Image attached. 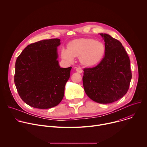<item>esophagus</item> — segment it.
I'll return each instance as SVG.
<instances>
[{
  "mask_svg": "<svg viewBox=\"0 0 147 147\" xmlns=\"http://www.w3.org/2000/svg\"><path fill=\"white\" fill-rule=\"evenodd\" d=\"M76 70L78 73H81L82 72V70L81 69V67H77Z\"/></svg>",
  "mask_w": 147,
  "mask_h": 147,
  "instance_id": "34e87169",
  "label": "esophagus"
}]
</instances>
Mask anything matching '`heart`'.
Returning <instances> with one entry per match:
<instances>
[{"mask_svg":"<svg viewBox=\"0 0 147 147\" xmlns=\"http://www.w3.org/2000/svg\"><path fill=\"white\" fill-rule=\"evenodd\" d=\"M106 52L105 44L92 38H78L67 45V51H62L61 57L71 62L73 58H79L81 64L88 67L95 66L103 59Z\"/></svg>","mask_w":147,"mask_h":147,"instance_id":"1","label":"heart"}]
</instances>
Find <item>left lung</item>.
Segmentation results:
<instances>
[{"instance_id":"1","label":"left lung","mask_w":147,"mask_h":147,"mask_svg":"<svg viewBox=\"0 0 147 147\" xmlns=\"http://www.w3.org/2000/svg\"><path fill=\"white\" fill-rule=\"evenodd\" d=\"M106 52L95 67L84 69L83 86L88 96L99 103H111L127 93L132 77L129 57L120 42L107 34Z\"/></svg>"}]
</instances>
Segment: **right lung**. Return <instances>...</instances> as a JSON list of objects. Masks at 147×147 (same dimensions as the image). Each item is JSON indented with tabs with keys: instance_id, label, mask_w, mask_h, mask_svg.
Returning a JSON list of instances; mask_svg holds the SVG:
<instances>
[{
	"instance_id": "right-lung-1",
	"label": "right lung",
	"mask_w": 147,
	"mask_h": 147,
	"mask_svg": "<svg viewBox=\"0 0 147 147\" xmlns=\"http://www.w3.org/2000/svg\"><path fill=\"white\" fill-rule=\"evenodd\" d=\"M60 44L57 38L39 40L28 45L16 60L15 85L20 98L31 107L51 108L64 96L71 67L59 66Z\"/></svg>"
}]
</instances>
